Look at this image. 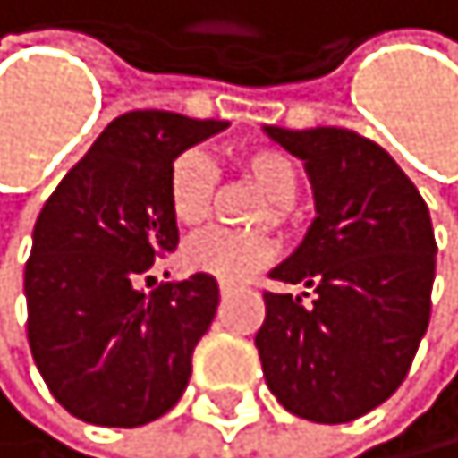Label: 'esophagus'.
Listing matches in <instances>:
<instances>
[{"label":"esophagus","instance_id":"esophagus-1","mask_svg":"<svg viewBox=\"0 0 458 458\" xmlns=\"http://www.w3.org/2000/svg\"><path fill=\"white\" fill-rule=\"evenodd\" d=\"M232 291H235V285H232V282H220V294H223V297H229Z\"/></svg>","mask_w":458,"mask_h":458}]
</instances>
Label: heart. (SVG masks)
Listing matches in <instances>:
<instances>
[{
    "instance_id": "heart-1",
    "label": "heart",
    "mask_w": 458,
    "mask_h": 458,
    "mask_svg": "<svg viewBox=\"0 0 458 458\" xmlns=\"http://www.w3.org/2000/svg\"><path fill=\"white\" fill-rule=\"evenodd\" d=\"M235 167L252 188L265 193V202L256 208V223H285L291 202L297 199L300 173L288 152L276 147H250L235 156ZM217 173L215 164L199 149H188L173 161L167 176L170 215L182 229H202L215 206ZM279 243L270 232H206L182 250V265L206 273L220 282H241L256 270L270 265Z\"/></svg>"
}]
</instances>
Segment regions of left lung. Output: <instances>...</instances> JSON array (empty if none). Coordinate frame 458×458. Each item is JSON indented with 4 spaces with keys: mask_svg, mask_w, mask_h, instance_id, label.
<instances>
[{
    "mask_svg": "<svg viewBox=\"0 0 458 458\" xmlns=\"http://www.w3.org/2000/svg\"><path fill=\"white\" fill-rule=\"evenodd\" d=\"M265 131L306 164L318 217L270 270L309 291H265L261 370L291 415L347 424L400 388L429 327L438 250L429 208L397 161L356 131Z\"/></svg>",
    "mask_w": 458,
    "mask_h": 458,
    "instance_id": "left-lung-1",
    "label": "left lung"
}]
</instances>
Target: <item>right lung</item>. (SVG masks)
I'll use <instances>...</instances> for the list:
<instances>
[{
	"mask_svg": "<svg viewBox=\"0 0 458 458\" xmlns=\"http://www.w3.org/2000/svg\"><path fill=\"white\" fill-rule=\"evenodd\" d=\"M173 111H129L52 191L26 261L29 347L52 397L97 427H143L179 403L215 320V276L140 282L179 243L167 176L182 152L226 129Z\"/></svg>",
	"mask_w": 458,
	"mask_h": 458,
	"instance_id": "right-lung-1",
	"label": "right lung"
}]
</instances>
